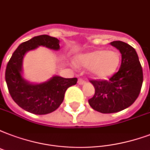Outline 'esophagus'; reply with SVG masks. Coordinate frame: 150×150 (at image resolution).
Returning <instances> with one entry per match:
<instances>
[{"mask_svg": "<svg viewBox=\"0 0 150 150\" xmlns=\"http://www.w3.org/2000/svg\"><path fill=\"white\" fill-rule=\"evenodd\" d=\"M85 81H84V80H83V79H81V78H79V79H78V84H85Z\"/></svg>", "mask_w": 150, "mask_h": 150, "instance_id": "esophagus-1", "label": "esophagus"}]
</instances>
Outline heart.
I'll return each mask as SVG.
<instances>
[{
	"instance_id": "1",
	"label": "heart",
	"mask_w": 150,
	"mask_h": 150,
	"mask_svg": "<svg viewBox=\"0 0 150 150\" xmlns=\"http://www.w3.org/2000/svg\"><path fill=\"white\" fill-rule=\"evenodd\" d=\"M77 65L91 69V74L97 78H107L113 75L120 64V55L113 50H95L78 55Z\"/></svg>"
}]
</instances>
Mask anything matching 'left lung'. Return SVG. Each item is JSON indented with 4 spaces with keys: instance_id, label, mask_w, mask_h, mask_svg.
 I'll list each match as a JSON object with an SVG mask.
<instances>
[{
    "instance_id": "8db88e82",
    "label": "left lung",
    "mask_w": 150,
    "mask_h": 150,
    "mask_svg": "<svg viewBox=\"0 0 150 150\" xmlns=\"http://www.w3.org/2000/svg\"><path fill=\"white\" fill-rule=\"evenodd\" d=\"M111 46L119 50L122 62L119 71L108 81L92 80L95 94L88 103L103 114L122 111L134 103L140 93L143 73L134 48L122 41H114Z\"/></svg>"
}]
</instances>
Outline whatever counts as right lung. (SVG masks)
I'll return each instance as SVG.
<instances>
[{
  "label": "right lung",
  "instance_id": "right-lung-1",
  "mask_svg": "<svg viewBox=\"0 0 150 150\" xmlns=\"http://www.w3.org/2000/svg\"><path fill=\"white\" fill-rule=\"evenodd\" d=\"M39 46L58 50L59 40L47 35L35 36L24 42L12 54L5 70V81L12 100L23 110L35 114L46 115L55 111L62 103L69 87L76 84L77 78H64L54 76L40 84H31L23 79L22 65L28 51Z\"/></svg>",
  "mask_w": 150,
  "mask_h": 150
}]
</instances>
